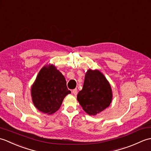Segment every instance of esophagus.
Masks as SVG:
<instances>
[{"label": "esophagus", "mask_w": 151, "mask_h": 151, "mask_svg": "<svg viewBox=\"0 0 151 151\" xmlns=\"http://www.w3.org/2000/svg\"><path fill=\"white\" fill-rule=\"evenodd\" d=\"M72 93H73V95H77V93H78L77 89H73V91H72Z\"/></svg>", "instance_id": "obj_1"}]
</instances>
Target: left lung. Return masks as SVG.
<instances>
[{
  "instance_id": "1",
  "label": "left lung",
  "mask_w": 151,
  "mask_h": 151,
  "mask_svg": "<svg viewBox=\"0 0 151 151\" xmlns=\"http://www.w3.org/2000/svg\"><path fill=\"white\" fill-rule=\"evenodd\" d=\"M77 100L86 113L96 115L110 106L112 91L110 83L99 70L89 69L85 75L83 88Z\"/></svg>"
}]
</instances>
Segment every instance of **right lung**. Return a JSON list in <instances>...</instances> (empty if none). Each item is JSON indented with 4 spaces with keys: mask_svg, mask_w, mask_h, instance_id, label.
Returning <instances> with one entry per match:
<instances>
[{
    "mask_svg": "<svg viewBox=\"0 0 151 151\" xmlns=\"http://www.w3.org/2000/svg\"><path fill=\"white\" fill-rule=\"evenodd\" d=\"M69 93L65 77L53 65H45L40 70L31 88L35 107L49 115L58 110L63 99Z\"/></svg>",
    "mask_w": 151,
    "mask_h": 151,
    "instance_id": "1",
    "label": "right lung"
}]
</instances>
